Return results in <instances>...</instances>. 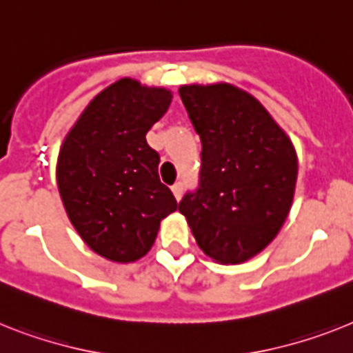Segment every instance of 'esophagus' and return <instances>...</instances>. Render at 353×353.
Segmentation results:
<instances>
[{"label": "esophagus", "mask_w": 353, "mask_h": 353, "mask_svg": "<svg viewBox=\"0 0 353 353\" xmlns=\"http://www.w3.org/2000/svg\"><path fill=\"white\" fill-rule=\"evenodd\" d=\"M172 194L176 197L177 201L181 199V194H183V183H176V185H172Z\"/></svg>", "instance_id": "esophagus-1"}]
</instances>
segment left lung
I'll use <instances>...</instances> for the list:
<instances>
[{
    "label": "left lung",
    "mask_w": 353,
    "mask_h": 353,
    "mask_svg": "<svg viewBox=\"0 0 353 353\" xmlns=\"http://www.w3.org/2000/svg\"><path fill=\"white\" fill-rule=\"evenodd\" d=\"M203 143L197 192L179 212L217 263L253 259L282 230L294 199L298 156L291 138L248 91L228 82L179 88Z\"/></svg>",
    "instance_id": "left-lung-1"
}]
</instances>
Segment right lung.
<instances>
[{
  "instance_id": "1",
  "label": "right lung",
  "mask_w": 353,
  "mask_h": 353,
  "mask_svg": "<svg viewBox=\"0 0 353 353\" xmlns=\"http://www.w3.org/2000/svg\"><path fill=\"white\" fill-rule=\"evenodd\" d=\"M172 93L120 79L82 111L61 145L57 186L68 219L88 248L118 263L149 253L159 222L177 210L159 181V154L145 134Z\"/></svg>"
}]
</instances>
